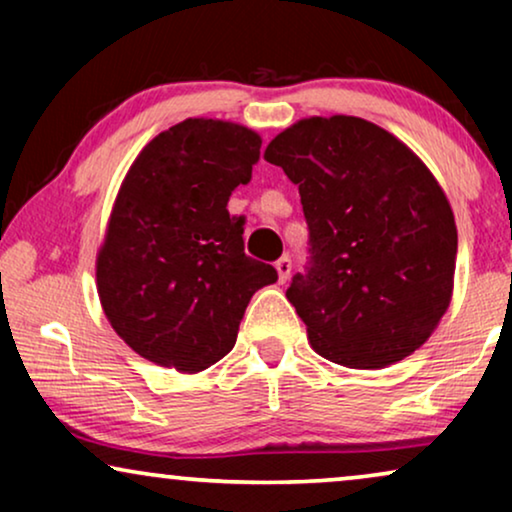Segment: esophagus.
Masks as SVG:
<instances>
[{"mask_svg": "<svg viewBox=\"0 0 512 512\" xmlns=\"http://www.w3.org/2000/svg\"><path fill=\"white\" fill-rule=\"evenodd\" d=\"M275 268H277V275H279V282H286V279H289V275H291V258L289 256H282L279 258V261L275 263Z\"/></svg>", "mask_w": 512, "mask_h": 512, "instance_id": "obj_1", "label": "esophagus"}]
</instances>
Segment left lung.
Returning a JSON list of instances; mask_svg holds the SVG:
<instances>
[{
  "mask_svg": "<svg viewBox=\"0 0 512 512\" xmlns=\"http://www.w3.org/2000/svg\"><path fill=\"white\" fill-rule=\"evenodd\" d=\"M265 160L298 186L310 263L286 298L312 349L347 368L405 359L436 331L452 300L457 226L422 160L356 116L303 118Z\"/></svg>",
  "mask_w": 512,
  "mask_h": 512,
  "instance_id": "obj_1",
  "label": "left lung"
}]
</instances>
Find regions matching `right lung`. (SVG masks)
Segmentation results:
<instances>
[{
	"mask_svg": "<svg viewBox=\"0 0 512 512\" xmlns=\"http://www.w3.org/2000/svg\"><path fill=\"white\" fill-rule=\"evenodd\" d=\"M261 156L254 130L186 118L144 146L125 174L97 251L109 324L146 361L200 373L237 340L251 296L277 270L244 254L230 193Z\"/></svg>",
	"mask_w": 512,
	"mask_h": 512,
	"instance_id": "1",
	"label": "right lung"
}]
</instances>
